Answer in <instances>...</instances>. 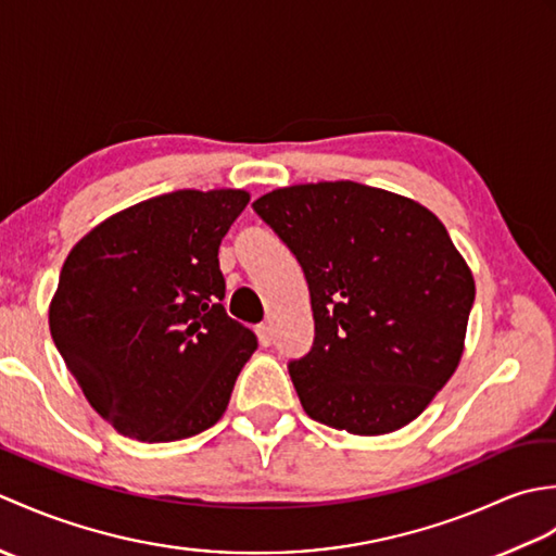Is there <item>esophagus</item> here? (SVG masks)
<instances>
[{
  "mask_svg": "<svg viewBox=\"0 0 556 556\" xmlns=\"http://www.w3.org/2000/svg\"><path fill=\"white\" fill-rule=\"evenodd\" d=\"M257 339H260V344H263V346H269L271 339H275V332H271L269 325H260L257 327Z\"/></svg>",
  "mask_w": 556,
  "mask_h": 556,
  "instance_id": "1",
  "label": "esophagus"
}]
</instances>
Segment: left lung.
I'll return each instance as SVG.
<instances>
[{"label":"left lung","mask_w":556,"mask_h":556,"mask_svg":"<svg viewBox=\"0 0 556 556\" xmlns=\"http://www.w3.org/2000/svg\"><path fill=\"white\" fill-rule=\"evenodd\" d=\"M253 210L308 281L315 339L289 361L303 410L351 434L416 420L454 375L476 301L444 224L356 181L277 188Z\"/></svg>","instance_id":"obj_1"}]
</instances>
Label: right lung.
<instances>
[{
    "label": "right lung",
    "mask_w": 556,
    "mask_h": 556,
    "mask_svg": "<svg viewBox=\"0 0 556 556\" xmlns=\"http://www.w3.org/2000/svg\"><path fill=\"white\" fill-rule=\"evenodd\" d=\"M245 191H174L104 219L71 248L50 332L83 394L140 442L186 440L229 406L257 337L224 311L219 243Z\"/></svg>",
    "instance_id": "right-lung-1"
}]
</instances>
